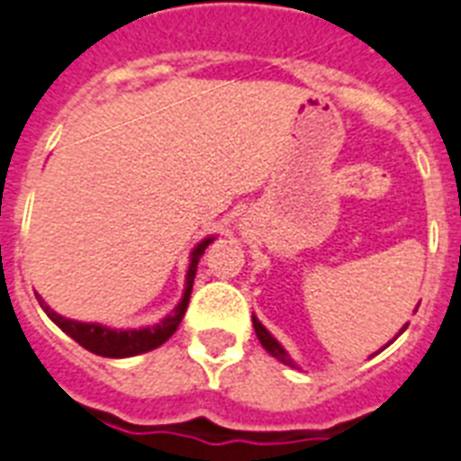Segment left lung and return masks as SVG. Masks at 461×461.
I'll return each instance as SVG.
<instances>
[{
  "instance_id": "8db88e82",
  "label": "left lung",
  "mask_w": 461,
  "mask_h": 461,
  "mask_svg": "<svg viewBox=\"0 0 461 461\" xmlns=\"http://www.w3.org/2000/svg\"><path fill=\"white\" fill-rule=\"evenodd\" d=\"M253 328H255V335H258V339H260V344H262V347H265V349L269 351V354H272L274 358H278V361H281V363H285V366H295V363L290 361L288 351H285L284 347H281V344H278L276 339L272 338V332L267 330V328L262 326L260 321L255 319V316H253ZM405 328H408V323H405V326L401 328V332H403ZM401 332H398V335H401ZM398 335H396V338H398ZM396 338H393V339H396ZM393 339H392V342H393ZM392 342H389V344H392Z\"/></svg>"
}]
</instances>
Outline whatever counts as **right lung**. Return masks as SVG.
Masks as SVG:
<instances>
[{
	"label": "right lung",
	"instance_id": "1",
	"mask_svg": "<svg viewBox=\"0 0 461 461\" xmlns=\"http://www.w3.org/2000/svg\"><path fill=\"white\" fill-rule=\"evenodd\" d=\"M208 243H212V237L203 239V241L192 250V255H189L187 276H185L183 300H180L177 307L173 309V314L166 316L164 321H158L157 326L138 328V330H117V328L100 326V323H81V321L65 319V316L56 314V312L41 300V295H37V300H40L46 316H49L60 330L68 332L75 342H79L84 349L93 351V354L98 356H107V358H129V356L145 354V351H152L157 349V347H161V344L177 330V326H180V321H183L185 312H187L192 285H194L196 265H199L203 250L208 249Z\"/></svg>",
	"mask_w": 461,
	"mask_h": 461
}]
</instances>
